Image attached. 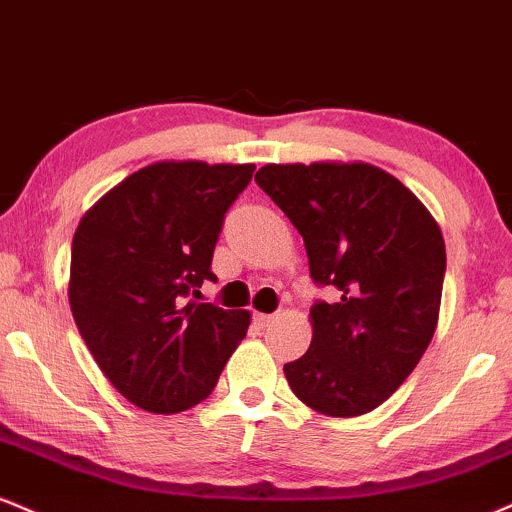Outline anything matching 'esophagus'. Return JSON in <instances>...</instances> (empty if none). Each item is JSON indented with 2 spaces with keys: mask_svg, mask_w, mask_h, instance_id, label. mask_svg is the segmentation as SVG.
Masks as SVG:
<instances>
[{
  "mask_svg": "<svg viewBox=\"0 0 512 512\" xmlns=\"http://www.w3.org/2000/svg\"><path fill=\"white\" fill-rule=\"evenodd\" d=\"M252 319H255L257 326H262V329H264V326H269V324L274 322V315H264V312H255V315H252Z\"/></svg>",
  "mask_w": 512,
  "mask_h": 512,
  "instance_id": "34e87169",
  "label": "esophagus"
}]
</instances>
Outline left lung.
Wrapping results in <instances>:
<instances>
[{
    "label": "left lung",
    "instance_id": "8db88e82",
    "mask_svg": "<svg viewBox=\"0 0 512 512\" xmlns=\"http://www.w3.org/2000/svg\"><path fill=\"white\" fill-rule=\"evenodd\" d=\"M255 181L303 236L312 281L336 291L310 307L315 334L283 365L288 386L322 415H365L434 336L446 274L439 224L372 164H267Z\"/></svg>",
    "mask_w": 512,
    "mask_h": 512
}]
</instances>
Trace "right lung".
Instances as JSON below:
<instances>
[{"mask_svg":"<svg viewBox=\"0 0 512 512\" xmlns=\"http://www.w3.org/2000/svg\"><path fill=\"white\" fill-rule=\"evenodd\" d=\"M252 171L255 164H150L80 219L73 319L104 377L138 408H193L245 338L250 312L193 298L217 281L214 248Z\"/></svg>","mask_w":512,"mask_h":512,"instance_id":"1","label":"right lung"}]
</instances>
